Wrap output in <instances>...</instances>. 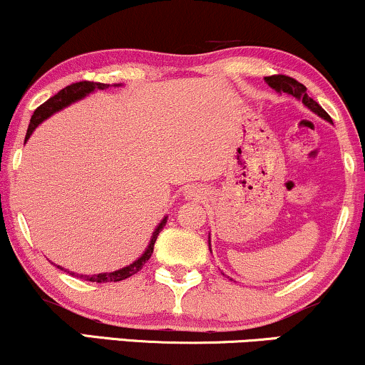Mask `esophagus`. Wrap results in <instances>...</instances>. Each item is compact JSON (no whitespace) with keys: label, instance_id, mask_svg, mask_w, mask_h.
Instances as JSON below:
<instances>
[{"label":"esophagus","instance_id":"34e87169","mask_svg":"<svg viewBox=\"0 0 365 365\" xmlns=\"http://www.w3.org/2000/svg\"><path fill=\"white\" fill-rule=\"evenodd\" d=\"M187 196L192 200H200L201 196H203V191H201L200 187H191V190H187Z\"/></svg>","mask_w":365,"mask_h":365}]
</instances>
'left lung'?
Returning <instances> with one entry per match:
<instances>
[{
	"instance_id": "1",
	"label": "left lung",
	"mask_w": 365,
	"mask_h": 365,
	"mask_svg": "<svg viewBox=\"0 0 365 365\" xmlns=\"http://www.w3.org/2000/svg\"><path fill=\"white\" fill-rule=\"evenodd\" d=\"M264 81L272 87L273 90H277V92H284V93H289V96H292L297 98V101H302V104L307 107V109H311L312 113L318 114L319 118L327 119L328 123H331V118H329L327 110L321 107L318 102L314 101V98H311L307 96V88L304 87L302 83H299L297 80H294L292 76H287V75H272V76H264ZM210 244V241H208Z\"/></svg>"
}]
</instances>
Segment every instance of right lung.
Listing matches in <instances>:
<instances>
[{"instance_id":"obj_1","label":"right lung","mask_w":365,"mask_h":365,"mask_svg":"<svg viewBox=\"0 0 365 365\" xmlns=\"http://www.w3.org/2000/svg\"><path fill=\"white\" fill-rule=\"evenodd\" d=\"M114 87H119V83H115ZM104 88H109V85L98 83V81H76V83H71V85H68V87H64L63 90H59L56 96L47 98L44 104L38 106L37 109L34 110L32 118H30L27 135H25V141L30 138V135H32L34 130H36L38 124H41L42 121H46L49 115H53L54 113H58V110L64 109V107L73 104V102L80 101V98L87 97L88 93L93 92V90H104ZM165 224H167V217H164V220H162L160 224L157 225V229L153 230L152 239H150L148 247L145 250L143 255H141L136 261H133L131 264H128V267H124L121 269H115V272H109V273H97V275H80V273L68 272V269H64L61 267H58V268L64 269V272H68L73 277L83 278V280H87V282H97V284H106V282H121V280H124V278L133 277L135 273H138L140 269L143 268V264L147 263V261L150 259V256H152L153 244H155L158 234H160V230L164 229Z\"/></svg>"}]
</instances>
